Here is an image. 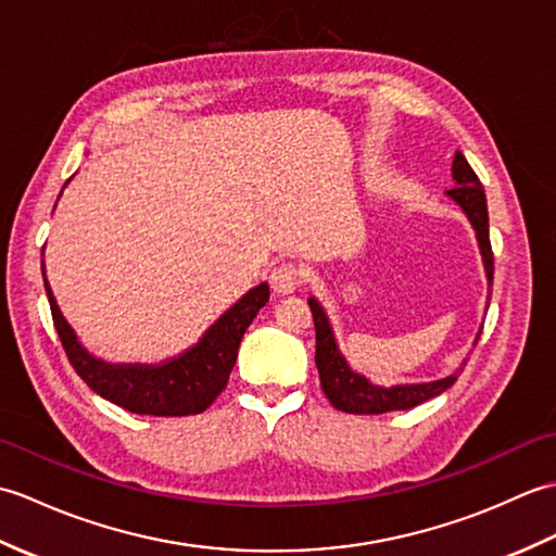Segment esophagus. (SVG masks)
Returning <instances> with one entry per match:
<instances>
[{
	"label": "esophagus",
	"mask_w": 556,
	"mask_h": 556,
	"mask_svg": "<svg viewBox=\"0 0 556 556\" xmlns=\"http://www.w3.org/2000/svg\"><path fill=\"white\" fill-rule=\"evenodd\" d=\"M269 285L279 296L293 293L303 285V269L296 263H279L269 275Z\"/></svg>",
	"instance_id": "34e87169"
}]
</instances>
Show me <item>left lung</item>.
Returning <instances> with one entry per match:
<instances>
[{"label": "left lung", "instance_id": "8db88e82", "mask_svg": "<svg viewBox=\"0 0 556 556\" xmlns=\"http://www.w3.org/2000/svg\"><path fill=\"white\" fill-rule=\"evenodd\" d=\"M452 176L456 186L446 195L454 200V203L464 210L468 217L470 227L476 231L478 248L482 255V265H485V277L488 287L492 289V275H494V257H492V245H490V222H488V200L485 191H482V184L470 169L466 157L456 150L454 162H452ZM308 305L313 311V323H315V365L317 372H320V384L323 392L329 399L337 410L344 413H356V416H377V413L387 410H406L422 404L437 394L446 392L448 387L456 382L458 372H464V365L452 375L442 377V380L434 382H418V384H394V387H380L372 384L368 377L351 370L346 358L341 356L337 346L334 329L329 325V317L325 308L315 296L308 299ZM482 332V329H480ZM480 332L476 337V344L480 339Z\"/></svg>", "mask_w": 556, "mask_h": 556}]
</instances>
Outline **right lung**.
Returning a JSON list of instances; mask_svg holds the SVG:
<instances>
[{"label": "right lung", "mask_w": 556, "mask_h": 556, "mask_svg": "<svg viewBox=\"0 0 556 556\" xmlns=\"http://www.w3.org/2000/svg\"><path fill=\"white\" fill-rule=\"evenodd\" d=\"M71 181V179H68ZM66 181V184H68ZM64 184V186H66ZM62 195V193H59ZM45 277V263H42ZM47 301L66 356L92 392L138 416L203 413L229 382L239 344L257 311L269 301L267 281L253 287L205 329L198 344L162 363H108L86 351L56 305L45 277Z\"/></svg>", "instance_id": "right-lung-1"}]
</instances>
